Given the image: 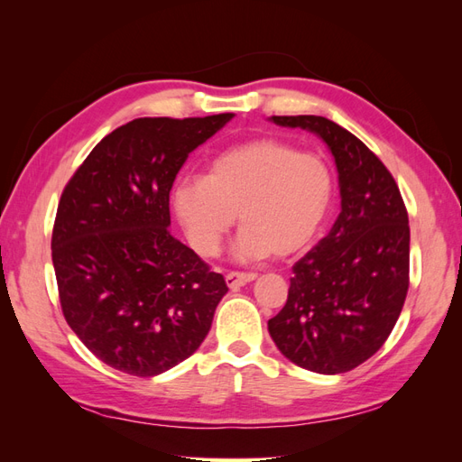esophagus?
<instances>
[{
  "label": "esophagus",
  "mask_w": 462,
  "mask_h": 462,
  "mask_svg": "<svg viewBox=\"0 0 462 462\" xmlns=\"http://www.w3.org/2000/svg\"><path fill=\"white\" fill-rule=\"evenodd\" d=\"M254 279H256V275H254V273L229 272V273L226 275V283H227V287L236 289V287H243V285H246V283H250V282H254Z\"/></svg>",
  "instance_id": "esophagus-1"
}]
</instances>
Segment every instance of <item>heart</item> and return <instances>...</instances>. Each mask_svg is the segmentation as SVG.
Wrapping results in <instances>:
<instances>
[{
    "label": "heart",
    "mask_w": 462,
    "mask_h": 462,
    "mask_svg": "<svg viewBox=\"0 0 462 462\" xmlns=\"http://www.w3.org/2000/svg\"><path fill=\"white\" fill-rule=\"evenodd\" d=\"M331 199L326 160L272 136L226 148L206 177H180L171 190L177 219L202 256L217 254L239 214L233 253L245 262L297 254L319 231Z\"/></svg>",
    "instance_id": "obj_1"
}]
</instances>
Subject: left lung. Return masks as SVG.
Masks as SVG:
<instances>
[{"instance_id": "left-lung-1", "label": "left lung", "mask_w": 462, "mask_h": 462, "mask_svg": "<svg viewBox=\"0 0 462 462\" xmlns=\"http://www.w3.org/2000/svg\"><path fill=\"white\" fill-rule=\"evenodd\" d=\"M272 121L310 131L329 146L341 214L292 265L287 302L268 329L297 366L343 374L380 351L397 324L409 291V214L393 175L353 133L319 116Z\"/></svg>"}]
</instances>
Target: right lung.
Returning a JSON list of instances; mask_svg holds the SVG:
<instances>
[{"label":"right lung","mask_w":462,"mask_h":462,"mask_svg":"<svg viewBox=\"0 0 462 462\" xmlns=\"http://www.w3.org/2000/svg\"><path fill=\"white\" fill-rule=\"evenodd\" d=\"M231 119H134L104 136L63 189L51 233L61 310L111 368L158 375L212 328L226 279L167 229L170 190L189 153Z\"/></svg>","instance_id":"add662e5"}]
</instances>
